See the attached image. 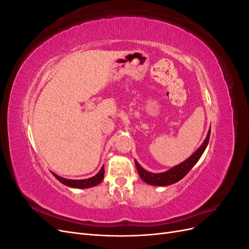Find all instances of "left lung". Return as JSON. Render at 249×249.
Here are the masks:
<instances>
[{
  "mask_svg": "<svg viewBox=\"0 0 249 249\" xmlns=\"http://www.w3.org/2000/svg\"><path fill=\"white\" fill-rule=\"evenodd\" d=\"M210 134H211V127L208 132L205 141H203L202 144L195 150L194 154H192L184 162H182L180 164L177 165V166L172 167L165 172H160V173L149 172L144 168H142L141 165L135 160V165H136V168L141 179H143L145 183L153 186H169L178 182V180L182 179L187 173L192 169L194 165L196 164L197 161L200 159L201 155L207 148V145L210 140Z\"/></svg>",
  "mask_w": 249,
  "mask_h": 249,
  "instance_id": "1",
  "label": "left lung"
}]
</instances>
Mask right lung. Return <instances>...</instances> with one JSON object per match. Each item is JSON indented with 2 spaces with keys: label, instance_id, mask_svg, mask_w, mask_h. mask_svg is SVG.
<instances>
[{
  "label": "right lung",
  "instance_id": "1",
  "mask_svg": "<svg viewBox=\"0 0 249 249\" xmlns=\"http://www.w3.org/2000/svg\"><path fill=\"white\" fill-rule=\"evenodd\" d=\"M52 173L60 183H62L65 186H69L71 188H79V189H86V188H91V187H94V186L102 183V180L104 179L105 169L103 166L101 168V170L97 172L94 177L85 178V179H69V178H64L62 177H59L54 172H52Z\"/></svg>",
  "mask_w": 249,
  "mask_h": 249
}]
</instances>
